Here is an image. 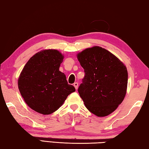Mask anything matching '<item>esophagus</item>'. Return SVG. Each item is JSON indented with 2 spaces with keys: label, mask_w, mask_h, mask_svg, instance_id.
<instances>
[{
  "label": "esophagus",
  "mask_w": 149,
  "mask_h": 149,
  "mask_svg": "<svg viewBox=\"0 0 149 149\" xmlns=\"http://www.w3.org/2000/svg\"><path fill=\"white\" fill-rule=\"evenodd\" d=\"M74 86L75 87V89H77V88H78V83L77 82H75L74 84Z\"/></svg>",
  "instance_id": "1"
}]
</instances>
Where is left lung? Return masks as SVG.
<instances>
[{
    "label": "left lung",
    "mask_w": 149,
    "mask_h": 149,
    "mask_svg": "<svg viewBox=\"0 0 149 149\" xmlns=\"http://www.w3.org/2000/svg\"><path fill=\"white\" fill-rule=\"evenodd\" d=\"M85 76L78 88L91 112L99 117L109 115L122 102L127 90L126 67L114 54L94 47L77 54Z\"/></svg>",
    "instance_id": "1"
}]
</instances>
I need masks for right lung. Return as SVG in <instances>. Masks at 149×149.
Wrapping results in <instances>:
<instances>
[{
	"label": "right lung",
	"instance_id": "right-lung-1",
	"mask_svg": "<svg viewBox=\"0 0 149 149\" xmlns=\"http://www.w3.org/2000/svg\"><path fill=\"white\" fill-rule=\"evenodd\" d=\"M64 56L56 50H45L32 56L18 79V88L25 102L37 112L46 115L61 107L75 87L68 84L59 71Z\"/></svg>",
	"mask_w": 149,
	"mask_h": 149
}]
</instances>
